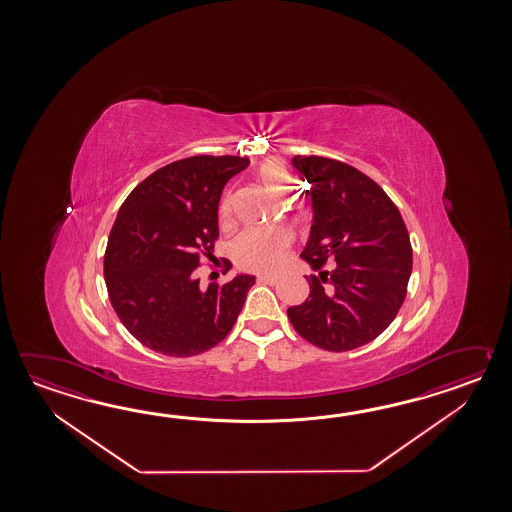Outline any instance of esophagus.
<instances>
[{
	"label": "esophagus",
	"mask_w": 512,
	"mask_h": 512,
	"mask_svg": "<svg viewBox=\"0 0 512 512\" xmlns=\"http://www.w3.org/2000/svg\"><path fill=\"white\" fill-rule=\"evenodd\" d=\"M258 282L274 285V283L278 282V276H258Z\"/></svg>",
	"instance_id": "1"
}]
</instances>
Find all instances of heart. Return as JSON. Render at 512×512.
<instances>
[{
  "mask_svg": "<svg viewBox=\"0 0 512 512\" xmlns=\"http://www.w3.org/2000/svg\"><path fill=\"white\" fill-rule=\"evenodd\" d=\"M260 183L272 197L283 199L291 188V177L280 161H267L258 170ZM232 218V201L225 197L219 207V221L227 223ZM293 234L285 227L247 229L232 243V256L241 267L252 271H274L282 265L291 247Z\"/></svg>",
  "mask_w": 512,
  "mask_h": 512,
  "instance_id": "obj_1",
  "label": "heart"
}]
</instances>
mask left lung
I'll return each mask as SVG.
<instances>
[{
  "label": "left lung",
  "mask_w": 512,
  "mask_h": 512,
  "mask_svg": "<svg viewBox=\"0 0 512 512\" xmlns=\"http://www.w3.org/2000/svg\"><path fill=\"white\" fill-rule=\"evenodd\" d=\"M313 205L300 254L311 276L304 304L287 309L296 333L327 351L360 348L399 313L412 274V245L399 208L368 175L327 157L296 155ZM334 261L326 272L323 265Z\"/></svg>",
  "instance_id": "obj_1"
}]
</instances>
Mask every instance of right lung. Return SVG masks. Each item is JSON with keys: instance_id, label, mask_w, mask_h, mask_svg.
I'll return each instance as SVG.
<instances>
[{"instance_id": "1", "label": "right lung", "mask_w": 512, "mask_h": 512, "mask_svg": "<svg viewBox=\"0 0 512 512\" xmlns=\"http://www.w3.org/2000/svg\"><path fill=\"white\" fill-rule=\"evenodd\" d=\"M247 157L196 155L166 164L122 203L104 254L109 300L142 346L192 357L236 324L256 278L199 287L196 269L218 240L219 197Z\"/></svg>"}]
</instances>
